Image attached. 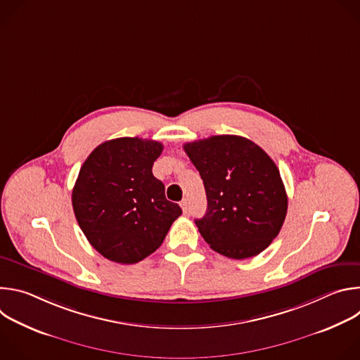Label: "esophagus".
I'll list each match as a JSON object with an SVG mask.
<instances>
[{
    "label": "esophagus",
    "mask_w": 360,
    "mask_h": 360,
    "mask_svg": "<svg viewBox=\"0 0 360 360\" xmlns=\"http://www.w3.org/2000/svg\"><path fill=\"white\" fill-rule=\"evenodd\" d=\"M179 205H181V208H182L184 214L186 215V214H188V211H189V210H188V200H186V199H184V200H181V203H179Z\"/></svg>",
    "instance_id": "34e87169"
}]
</instances>
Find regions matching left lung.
<instances>
[{"mask_svg": "<svg viewBox=\"0 0 360 360\" xmlns=\"http://www.w3.org/2000/svg\"><path fill=\"white\" fill-rule=\"evenodd\" d=\"M208 199L195 224L207 243L231 259L252 258L278 236L288 196L278 167L248 138L217 135L184 145Z\"/></svg>", "mask_w": 360, "mask_h": 360, "instance_id": "8db88e82", "label": "left lung"}]
</instances>
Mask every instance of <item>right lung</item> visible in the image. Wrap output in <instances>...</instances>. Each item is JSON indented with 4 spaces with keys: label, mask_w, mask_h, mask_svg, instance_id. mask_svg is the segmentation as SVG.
Segmentation results:
<instances>
[{
    "label": "right lung",
    "mask_w": 360,
    "mask_h": 360,
    "mask_svg": "<svg viewBox=\"0 0 360 360\" xmlns=\"http://www.w3.org/2000/svg\"><path fill=\"white\" fill-rule=\"evenodd\" d=\"M162 149L158 141L117 138L98 145L79 169L72 189L75 218L88 242L112 262L145 259L182 214L152 174Z\"/></svg>",
    "instance_id": "obj_1"
}]
</instances>
